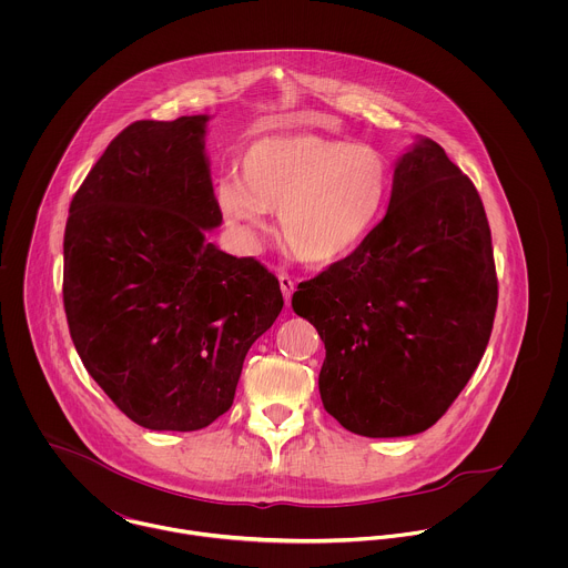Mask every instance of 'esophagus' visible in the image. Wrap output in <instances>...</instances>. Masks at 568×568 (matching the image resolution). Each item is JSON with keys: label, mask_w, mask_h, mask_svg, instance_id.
<instances>
[{"label": "esophagus", "mask_w": 568, "mask_h": 568, "mask_svg": "<svg viewBox=\"0 0 568 568\" xmlns=\"http://www.w3.org/2000/svg\"><path fill=\"white\" fill-rule=\"evenodd\" d=\"M280 288H282L284 300H286V306H291V297H293V293H295V280L282 273V275H280Z\"/></svg>", "instance_id": "esophagus-1"}]
</instances>
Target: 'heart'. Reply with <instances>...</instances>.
Wrapping results in <instances>:
<instances>
[{
  "label": "heart",
  "mask_w": 568,
  "mask_h": 568,
  "mask_svg": "<svg viewBox=\"0 0 568 568\" xmlns=\"http://www.w3.org/2000/svg\"><path fill=\"white\" fill-rule=\"evenodd\" d=\"M243 179L219 181L216 203L244 244L266 232L280 212L286 248L317 266L356 253L381 225L392 194V163L369 144L324 135H277L253 142Z\"/></svg>",
  "instance_id": "b5f03b06"
}]
</instances>
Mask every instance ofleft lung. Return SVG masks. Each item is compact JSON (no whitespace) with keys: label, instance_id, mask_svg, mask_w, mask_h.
I'll list each match as a JSON object with an SVG mask.
<instances>
[{"label":"left lung","instance_id":"1","mask_svg":"<svg viewBox=\"0 0 568 568\" xmlns=\"http://www.w3.org/2000/svg\"><path fill=\"white\" fill-rule=\"evenodd\" d=\"M498 282L473 181L428 140L396 163L385 219L356 253L293 293L325 345V410L365 437L430 428L475 374Z\"/></svg>","mask_w":568,"mask_h":568}]
</instances>
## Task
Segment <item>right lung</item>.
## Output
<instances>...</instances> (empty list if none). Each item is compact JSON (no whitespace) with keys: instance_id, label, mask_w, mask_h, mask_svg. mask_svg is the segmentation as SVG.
<instances>
[{"instance_id":"1","label":"right lung","mask_w":568,"mask_h":568,"mask_svg":"<svg viewBox=\"0 0 568 568\" xmlns=\"http://www.w3.org/2000/svg\"><path fill=\"white\" fill-rule=\"evenodd\" d=\"M207 115L126 126L70 205L63 304L84 369L151 430H199L230 410L280 282L205 241L223 223Z\"/></svg>"}]
</instances>
